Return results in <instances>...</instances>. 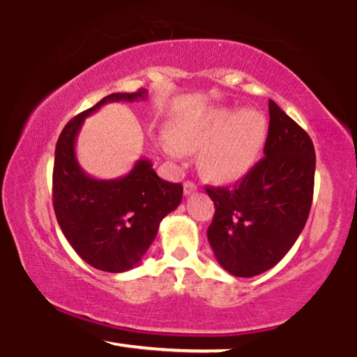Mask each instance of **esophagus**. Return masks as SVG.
I'll use <instances>...</instances> for the list:
<instances>
[{"label": "esophagus", "instance_id": "34e87169", "mask_svg": "<svg viewBox=\"0 0 357 357\" xmlns=\"http://www.w3.org/2000/svg\"><path fill=\"white\" fill-rule=\"evenodd\" d=\"M198 190V187H197V183H193V182H185L183 183V193L185 195H190V193H193V192H197Z\"/></svg>", "mask_w": 357, "mask_h": 357}]
</instances>
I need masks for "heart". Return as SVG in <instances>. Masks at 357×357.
I'll return each mask as SVG.
<instances>
[{
    "label": "heart",
    "mask_w": 357,
    "mask_h": 357,
    "mask_svg": "<svg viewBox=\"0 0 357 357\" xmlns=\"http://www.w3.org/2000/svg\"><path fill=\"white\" fill-rule=\"evenodd\" d=\"M267 129L261 111L216 106L185 119L172 137L162 139V144L174 157L202 149L203 172L220 182H231L256 164L266 144Z\"/></svg>",
    "instance_id": "1"
}]
</instances>
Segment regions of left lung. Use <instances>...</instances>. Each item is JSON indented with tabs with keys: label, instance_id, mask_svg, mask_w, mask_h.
<instances>
[{
	"label": "left lung",
	"instance_id": "left-lung-1",
	"mask_svg": "<svg viewBox=\"0 0 357 357\" xmlns=\"http://www.w3.org/2000/svg\"><path fill=\"white\" fill-rule=\"evenodd\" d=\"M264 157L233 187H206L215 203L208 241L216 261L236 277L272 269L294 246L313 200L312 139L269 100Z\"/></svg>",
	"mask_w": 357,
	"mask_h": 357
}]
</instances>
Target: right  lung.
Wrapping results in <instances>:
<instances>
[{"label": "right lung", "instance_id": "add662e5", "mask_svg": "<svg viewBox=\"0 0 357 357\" xmlns=\"http://www.w3.org/2000/svg\"><path fill=\"white\" fill-rule=\"evenodd\" d=\"M146 98L144 88L105 96L70 119L55 146L52 198L60 229L83 261L113 274L141 262L160 221L182 202L183 187L162 180L146 157L123 177H90L78 164L75 142L85 118L103 105Z\"/></svg>", "mask_w": 357, "mask_h": 357}]
</instances>
